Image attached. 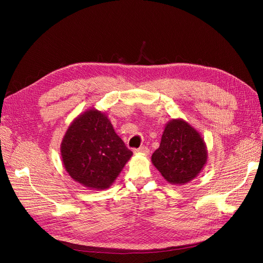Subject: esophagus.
I'll list each match as a JSON object with an SVG mask.
<instances>
[{
	"label": "esophagus",
	"instance_id": "1",
	"mask_svg": "<svg viewBox=\"0 0 263 263\" xmlns=\"http://www.w3.org/2000/svg\"><path fill=\"white\" fill-rule=\"evenodd\" d=\"M135 153H137V154H142V155H149V153H150V150H149V148L148 147H140V148H138V149H135Z\"/></svg>",
	"mask_w": 263,
	"mask_h": 263
}]
</instances>
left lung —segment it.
Returning <instances> with one entry per match:
<instances>
[{
  "label": "left lung",
  "instance_id": "left-lung-1",
  "mask_svg": "<svg viewBox=\"0 0 263 263\" xmlns=\"http://www.w3.org/2000/svg\"><path fill=\"white\" fill-rule=\"evenodd\" d=\"M206 158V147L200 133L187 122L176 119L166 124L152 161L167 182L180 185L197 177Z\"/></svg>",
  "mask_w": 263,
  "mask_h": 263
}]
</instances>
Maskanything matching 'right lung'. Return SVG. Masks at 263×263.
I'll return each instance as SVG.
<instances>
[{
	"label": "right lung",
	"mask_w": 263,
	"mask_h": 263,
	"mask_svg": "<svg viewBox=\"0 0 263 263\" xmlns=\"http://www.w3.org/2000/svg\"><path fill=\"white\" fill-rule=\"evenodd\" d=\"M65 171L88 189L105 190L119 176L132 152L105 113L88 109L71 123L61 143Z\"/></svg>",
	"instance_id": "1"
}]
</instances>
